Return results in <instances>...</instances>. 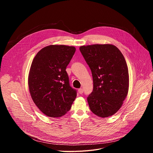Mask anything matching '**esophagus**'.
Listing matches in <instances>:
<instances>
[{
  "label": "esophagus",
  "instance_id": "obj_1",
  "mask_svg": "<svg viewBox=\"0 0 153 153\" xmlns=\"http://www.w3.org/2000/svg\"><path fill=\"white\" fill-rule=\"evenodd\" d=\"M83 90L82 88H80V89L78 90V92H79V94H82V93H83Z\"/></svg>",
  "mask_w": 153,
  "mask_h": 153
}]
</instances>
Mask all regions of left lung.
Instances as JSON below:
<instances>
[{"mask_svg": "<svg viewBox=\"0 0 153 153\" xmlns=\"http://www.w3.org/2000/svg\"><path fill=\"white\" fill-rule=\"evenodd\" d=\"M80 51L91 69L93 91L87 97L91 111L105 118L122 106L129 88V74L121 51L111 44L81 46Z\"/></svg>", "mask_w": 153, "mask_h": 153, "instance_id": "8db88e82", "label": "left lung"}]
</instances>
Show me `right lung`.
<instances>
[{
  "instance_id": "1",
  "label": "right lung",
  "mask_w": 153,
  "mask_h": 153,
  "mask_svg": "<svg viewBox=\"0 0 153 153\" xmlns=\"http://www.w3.org/2000/svg\"><path fill=\"white\" fill-rule=\"evenodd\" d=\"M76 48L51 45L41 49L33 60L28 87L31 98L43 114L60 117L66 114L77 96L66 71Z\"/></svg>"
}]
</instances>
